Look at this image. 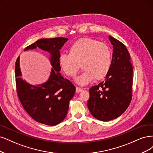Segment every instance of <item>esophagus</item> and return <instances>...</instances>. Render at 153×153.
Instances as JSON below:
<instances>
[{
	"label": "esophagus",
	"instance_id": "esophagus-1",
	"mask_svg": "<svg viewBox=\"0 0 153 153\" xmlns=\"http://www.w3.org/2000/svg\"><path fill=\"white\" fill-rule=\"evenodd\" d=\"M82 91V88H79V87H76V93H79L81 91Z\"/></svg>",
	"mask_w": 153,
	"mask_h": 153
}]
</instances>
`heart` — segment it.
I'll return each instance as SVG.
<instances>
[{"mask_svg":"<svg viewBox=\"0 0 153 153\" xmlns=\"http://www.w3.org/2000/svg\"><path fill=\"white\" fill-rule=\"evenodd\" d=\"M59 64L68 77H74L80 69L83 72L76 82L85 86L94 80L103 79L109 73L112 63V53L106 44L91 38H81L74 42L68 54H62Z\"/></svg>","mask_w":153,"mask_h":153,"instance_id":"obj_1","label":"heart"}]
</instances>
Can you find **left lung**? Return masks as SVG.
<instances>
[{
  "instance_id": "left-lung-1",
  "label": "left lung",
  "mask_w": 153,
  "mask_h": 153,
  "mask_svg": "<svg viewBox=\"0 0 153 153\" xmlns=\"http://www.w3.org/2000/svg\"><path fill=\"white\" fill-rule=\"evenodd\" d=\"M113 46L110 71L105 81L90 89L88 107L93 117L109 121L120 116L129 106L132 97L133 67L124 44L109 36Z\"/></svg>"
}]
</instances>
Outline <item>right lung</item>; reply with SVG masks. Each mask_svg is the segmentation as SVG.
Masks as SVG:
<instances>
[{"mask_svg":"<svg viewBox=\"0 0 153 153\" xmlns=\"http://www.w3.org/2000/svg\"><path fill=\"white\" fill-rule=\"evenodd\" d=\"M67 41L64 37L41 39L25 49L27 51L39 48L50 54L51 74L48 80L40 85H32L23 80L19 56L16 62V85L19 101L34 120L46 125H56L65 119L69 102L76 91L73 84L60 73V50Z\"/></svg>","mask_w":153,"mask_h":153,"instance_id":"add662e5","label":"right lung"}]
</instances>
